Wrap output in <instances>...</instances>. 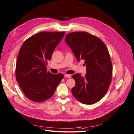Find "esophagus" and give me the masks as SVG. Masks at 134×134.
I'll return each mask as SVG.
<instances>
[{
	"instance_id": "obj_1",
	"label": "esophagus",
	"mask_w": 134,
	"mask_h": 134,
	"mask_svg": "<svg viewBox=\"0 0 134 134\" xmlns=\"http://www.w3.org/2000/svg\"><path fill=\"white\" fill-rule=\"evenodd\" d=\"M64 76V77H66V78H70V77H71V75L65 74Z\"/></svg>"
}]
</instances>
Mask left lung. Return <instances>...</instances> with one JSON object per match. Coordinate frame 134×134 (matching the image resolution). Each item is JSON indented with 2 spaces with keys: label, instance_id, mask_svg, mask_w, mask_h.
<instances>
[{
  "label": "left lung",
  "instance_id": "left-lung-1",
  "mask_svg": "<svg viewBox=\"0 0 134 134\" xmlns=\"http://www.w3.org/2000/svg\"><path fill=\"white\" fill-rule=\"evenodd\" d=\"M65 41L77 59H83L86 74L76 73L72 77L76 85L72 93L77 100L86 105L100 101L105 96L111 82L113 64L105 44L97 37L86 32H72Z\"/></svg>",
  "mask_w": 134,
  "mask_h": 134
}]
</instances>
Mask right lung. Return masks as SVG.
I'll return each mask as SVG.
<instances>
[{
	"label": "right lung",
	"mask_w": 134,
	"mask_h": 134,
	"mask_svg": "<svg viewBox=\"0 0 134 134\" xmlns=\"http://www.w3.org/2000/svg\"><path fill=\"white\" fill-rule=\"evenodd\" d=\"M65 32H41L30 37L21 46L16 59L17 82L29 100L44 102L53 96L63 75L47 71L55 47Z\"/></svg>",
	"instance_id": "obj_1"
}]
</instances>
